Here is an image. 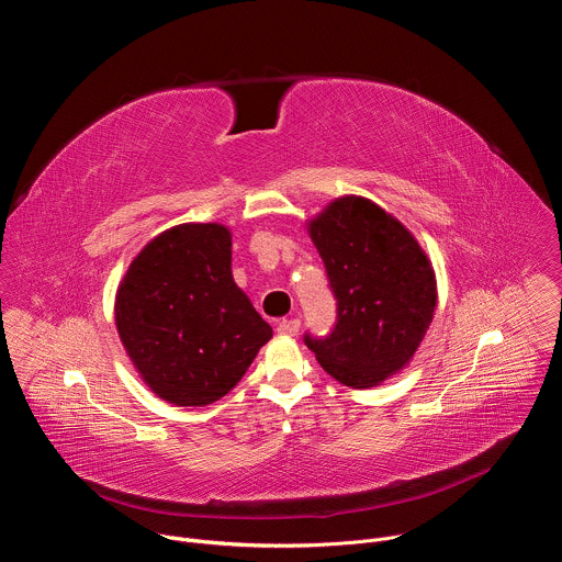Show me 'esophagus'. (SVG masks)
Here are the masks:
<instances>
[{"instance_id":"obj_1","label":"esophagus","mask_w":562,"mask_h":562,"mask_svg":"<svg viewBox=\"0 0 562 562\" xmlns=\"http://www.w3.org/2000/svg\"><path fill=\"white\" fill-rule=\"evenodd\" d=\"M300 331V319L289 317V319H280L278 323V334L280 336H295Z\"/></svg>"}]
</instances>
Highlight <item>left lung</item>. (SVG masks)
Masks as SVG:
<instances>
[{
	"label": "left lung",
	"instance_id": "8db88e82",
	"mask_svg": "<svg viewBox=\"0 0 562 562\" xmlns=\"http://www.w3.org/2000/svg\"><path fill=\"white\" fill-rule=\"evenodd\" d=\"M338 300L325 338L304 336L319 367L351 389H371L403 371L438 304L434 267L412 231L360 195L334 200L306 222Z\"/></svg>",
	"mask_w": 562,
	"mask_h": 562
}]
</instances>
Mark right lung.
<instances>
[{
  "label": "right lung",
  "mask_w": 562,
  "mask_h": 562,
  "mask_svg": "<svg viewBox=\"0 0 562 562\" xmlns=\"http://www.w3.org/2000/svg\"><path fill=\"white\" fill-rule=\"evenodd\" d=\"M115 327L139 378L176 407L226 395L273 336L233 280L231 231L217 222L150 239L117 286Z\"/></svg>",
  "instance_id": "1"
}]
</instances>
